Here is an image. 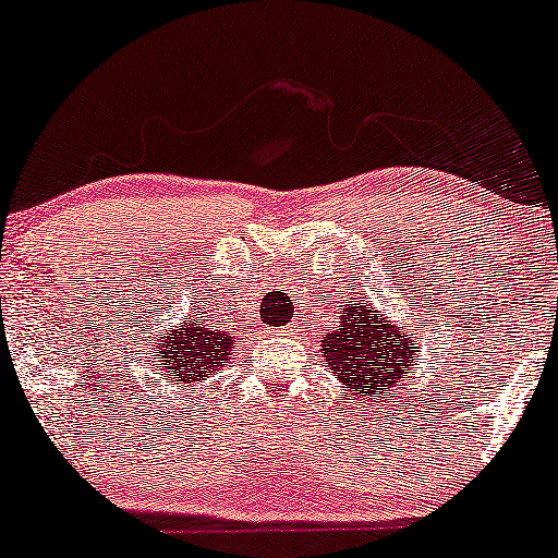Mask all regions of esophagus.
<instances>
[{
  "label": "esophagus",
  "mask_w": 558,
  "mask_h": 558,
  "mask_svg": "<svg viewBox=\"0 0 558 558\" xmlns=\"http://www.w3.org/2000/svg\"><path fill=\"white\" fill-rule=\"evenodd\" d=\"M286 332H288V330H286Z\"/></svg>",
  "instance_id": "obj_1"
}]
</instances>
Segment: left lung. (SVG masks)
<instances>
[{"mask_svg": "<svg viewBox=\"0 0 558 558\" xmlns=\"http://www.w3.org/2000/svg\"><path fill=\"white\" fill-rule=\"evenodd\" d=\"M414 338V328L390 325V319L377 315L375 306L345 304L341 325L325 336L319 351L343 388H360L369 399L407 375L417 349Z\"/></svg>", "mask_w": 558, "mask_h": 558, "instance_id": "left-lung-1", "label": "left lung"}]
</instances>
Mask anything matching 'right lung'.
Listing matches in <instances>:
<instances>
[{
  "label": "right lung",
  "mask_w": 558,
  "mask_h": 558,
  "mask_svg": "<svg viewBox=\"0 0 558 558\" xmlns=\"http://www.w3.org/2000/svg\"><path fill=\"white\" fill-rule=\"evenodd\" d=\"M204 310V306H198ZM207 317V312H191L183 317V323L170 325L162 341L157 343L155 360L165 367V377L170 383H183L194 386L196 380H207L215 369L233 354L235 332L217 330Z\"/></svg>",
  "instance_id": "right-lung-1"
}]
</instances>
